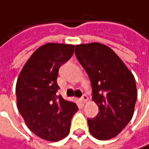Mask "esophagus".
I'll return each mask as SVG.
<instances>
[{"label":"esophagus","instance_id":"obj_1","mask_svg":"<svg viewBox=\"0 0 149 149\" xmlns=\"http://www.w3.org/2000/svg\"><path fill=\"white\" fill-rule=\"evenodd\" d=\"M81 100H82V102L86 103V101L88 100V97H87V95L84 94V95L82 96V98H81Z\"/></svg>","mask_w":149,"mask_h":149}]
</instances>
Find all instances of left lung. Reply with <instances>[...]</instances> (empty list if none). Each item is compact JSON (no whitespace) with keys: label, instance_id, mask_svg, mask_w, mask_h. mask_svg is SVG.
<instances>
[{"label":"left lung","instance_id":"left-lung-1","mask_svg":"<svg viewBox=\"0 0 149 149\" xmlns=\"http://www.w3.org/2000/svg\"><path fill=\"white\" fill-rule=\"evenodd\" d=\"M75 54L91 80L93 100L99 113L87 119L91 134L100 141L117 136L131 120L137 99L133 73L108 46L92 42L76 45Z\"/></svg>","mask_w":149,"mask_h":149}]
</instances>
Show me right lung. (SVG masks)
<instances>
[{"label": "right lung", "instance_id": "add662e5", "mask_svg": "<svg viewBox=\"0 0 149 149\" xmlns=\"http://www.w3.org/2000/svg\"><path fill=\"white\" fill-rule=\"evenodd\" d=\"M74 45L49 42L31 55L16 82L17 108L29 129L38 137L58 141L70 132V120L78 111L75 103L56 93L58 70L73 55Z\"/></svg>", "mask_w": 149, "mask_h": 149}]
</instances>
